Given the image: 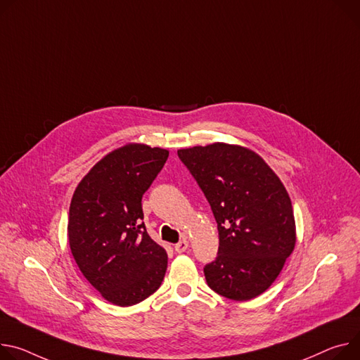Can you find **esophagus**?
I'll return each mask as SVG.
<instances>
[{
  "label": "esophagus",
  "mask_w": 360,
  "mask_h": 360,
  "mask_svg": "<svg viewBox=\"0 0 360 360\" xmlns=\"http://www.w3.org/2000/svg\"><path fill=\"white\" fill-rule=\"evenodd\" d=\"M188 241L186 240H181L178 244H175V251L178 252V254H181V252H184V251H186V248H188Z\"/></svg>",
  "instance_id": "1"
}]
</instances>
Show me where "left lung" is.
Listing matches in <instances>:
<instances>
[{
	"mask_svg": "<svg viewBox=\"0 0 360 360\" xmlns=\"http://www.w3.org/2000/svg\"><path fill=\"white\" fill-rule=\"evenodd\" d=\"M218 224V255L204 269L221 296L245 302L264 292L296 245L291 200L254 150L224 142L178 150Z\"/></svg>",
	"mask_w": 360,
	"mask_h": 360,
	"instance_id": "8db88e82",
	"label": "left lung"
}]
</instances>
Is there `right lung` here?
Instances as JSON below:
<instances>
[{
  "mask_svg": "<svg viewBox=\"0 0 360 360\" xmlns=\"http://www.w3.org/2000/svg\"><path fill=\"white\" fill-rule=\"evenodd\" d=\"M168 156L167 149L126 143L97 162L73 193L72 254L86 280L112 304L143 302L165 277L168 254L141 219L143 193Z\"/></svg>",
  "mask_w": 360,
  "mask_h": 360,
  "instance_id": "add662e5",
  "label": "right lung"
}]
</instances>
